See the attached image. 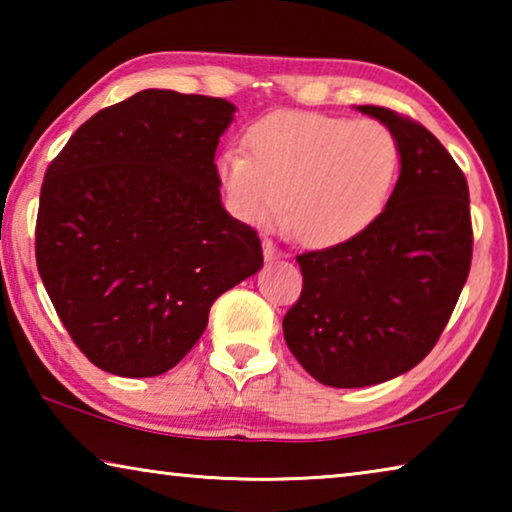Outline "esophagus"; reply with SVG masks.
Listing matches in <instances>:
<instances>
[{"label":"esophagus","mask_w":512,"mask_h":512,"mask_svg":"<svg viewBox=\"0 0 512 512\" xmlns=\"http://www.w3.org/2000/svg\"><path fill=\"white\" fill-rule=\"evenodd\" d=\"M262 246H264V257L266 259H273V257H280V248H277L275 244H273V239H264L262 241Z\"/></svg>","instance_id":"34e87169"}]
</instances>
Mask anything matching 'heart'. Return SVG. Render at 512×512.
I'll return each instance as SVG.
<instances>
[{"mask_svg":"<svg viewBox=\"0 0 512 512\" xmlns=\"http://www.w3.org/2000/svg\"><path fill=\"white\" fill-rule=\"evenodd\" d=\"M248 151L228 149L219 178L246 223L287 221L314 246L343 244L384 212L400 173V144L377 119L282 110L250 128Z\"/></svg>","mask_w":512,"mask_h":512,"instance_id":"obj_1","label":"heart"}]
</instances>
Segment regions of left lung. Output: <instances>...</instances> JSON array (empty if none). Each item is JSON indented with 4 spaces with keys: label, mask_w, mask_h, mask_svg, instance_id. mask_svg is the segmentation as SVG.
Returning a JSON list of instances; mask_svg holds the SVG:
<instances>
[{
    "label": "left lung",
    "mask_w": 512,
    "mask_h": 512,
    "mask_svg": "<svg viewBox=\"0 0 512 512\" xmlns=\"http://www.w3.org/2000/svg\"><path fill=\"white\" fill-rule=\"evenodd\" d=\"M391 128L402 171L379 219L343 244L296 257L302 291L284 341L320 384H381L427 357L472 264L470 189L438 137L400 112L359 106Z\"/></svg>",
    "instance_id": "8db88e82"
}]
</instances>
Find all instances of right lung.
<instances>
[{
	"label": "right lung",
	"instance_id": "1",
	"mask_svg": "<svg viewBox=\"0 0 512 512\" xmlns=\"http://www.w3.org/2000/svg\"><path fill=\"white\" fill-rule=\"evenodd\" d=\"M232 112L203 94L137 92L92 115L47 167L38 271L97 368L167 372L214 300L262 268L257 230L221 205L214 153Z\"/></svg>",
	"mask_w": 512,
	"mask_h": 512
}]
</instances>
